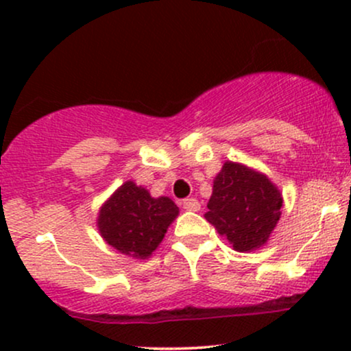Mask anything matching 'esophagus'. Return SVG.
<instances>
[{"label":"esophagus","instance_id":"1","mask_svg":"<svg viewBox=\"0 0 351 351\" xmlns=\"http://www.w3.org/2000/svg\"><path fill=\"white\" fill-rule=\"evenodd\" d=\"M201 204L198 199L195 198H188V199H183V209H186V211H199Z\"/></svg>","mask_w":351,"mask_h":351}]
</instances>
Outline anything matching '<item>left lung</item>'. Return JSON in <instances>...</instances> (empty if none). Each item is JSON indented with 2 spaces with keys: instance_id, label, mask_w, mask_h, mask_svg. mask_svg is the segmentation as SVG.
<instances>
[{
  "instance_id": "1",
  "label": "left lung",
  "mask_w": 351,
  "mask_h": 351,
  "mask_svg": "<svg viewBox=\"0 0 351 351\" xmlns=\"http://www.w3.org/2000/svg\"><path fill=\"white\" fill-rule=\"evenodd\" d=\"M282 206L280 189L267 175L228 160L213 181L204 217L234 251L251 252L269 243Z\"/></svg>"
}]
</instances>
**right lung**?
Returning <instances> with one entry per match:
<instances>
[{
	"mask_svg": "<svg viewBox=\"0 0 351 351\" xmlns=\"http://www.w3.org/2000/svg\"><path fill=\"white\" fill-rule=\"evenodd\" d=\"M180 208L168 196L153 198L147 188L125 181L99 209L97 229L108 245L132 259L156 251Z\"/></svg>",
	"mask_w": 351,
	"mask_h": 351,
	"instance_id": "add662e5",
	"label": "right lung"
}]
</instances>
